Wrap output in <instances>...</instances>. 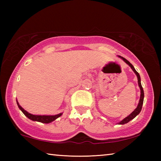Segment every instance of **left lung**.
Returning a JSON list of instances; mask_svg holds the SVG:
<instances>
[{
    "mask_svg": "<svg viewBox=\"0 0 161 161\" xmlns=\"http://www.w3.org/2000/svg\"><path fill=\"white\" fill-rule=\"evenodd\" d=\"M118 57L119 58H121V59H123V60L126 62V63L129 65V66L131 68L132 70L134 72V73L136 74V75L137 76V78H138V86H139L140 88V90H141V96H140V99H139V102H138V106L137 107H136L134 111H133V112L129 114V116H128L127 117H126V118H124L122 121H121L120 122H119L118 124H121V125H123V124H127L128 122H129L130 121H131L132 119H133L135 118V117L138 115V114H139V113L141 112V108H142V106H143V99H144V92H143V87L142 86H141V77L140 75L137 72V71H136L134 67L133 66V65L130 63V62L127 60V59H125L124 58H123V57L121 56H119L118 55Z\"/></svg>",
    "mask_w": 161,
    "mask_h": 161,
    "instance_id": "left-lung-1",
    "label": "left lung"
}]
</instances>
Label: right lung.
Here are the masks:
<instances>
[{"mask_svg":"<svg viewBox=\"0 0 161 161\" xmlns=\"http://www.w3.org/2000/svg\"><path fill=\"white\" fill-rule=\"evenodd\" d=\"M16 102H17L18 108L22 111V112L25 114L28 119L32 120V121L41 122V123L43 124H49L53 122L54 120H56L57 119L59 118V116H61L62 115V113L56 114V115H34V114L28 113V111L24 109L23 107H21L17 100H16Z\"/></svg>","mask_w":161,"mask_h":161,"instance_id":"add662e5","label":"right lung"}]
</instances>
